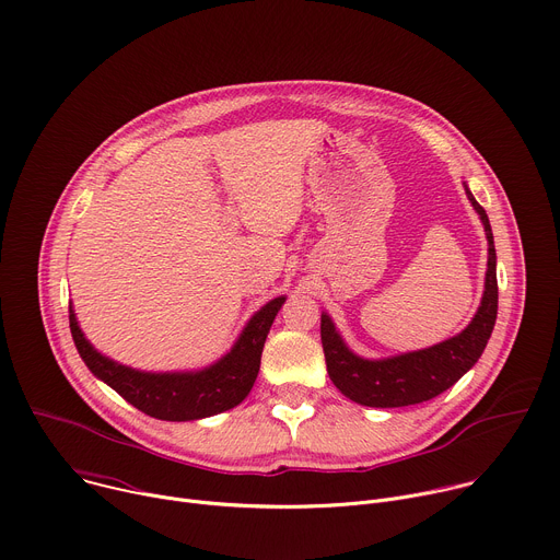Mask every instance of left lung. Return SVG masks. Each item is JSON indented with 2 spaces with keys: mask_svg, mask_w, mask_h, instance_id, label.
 <instances>
[{
  "mask_svg": "<svg viewBox=\"0 0 560 560\" xmlns=\"http://www.w3.org/2000/svg\"><path fill=\"white\" fill-rule=\"evenodd\" d=\"M467 199L481 217L488 234V272L486 292L474 314L471 324L456 337L419 350L398 354L392 359L368 361L348 350L328 314H322V343L326 365L332 383L352 398L354 404L368 408H404L430 401L447 387H452L478 359H481L488 339L497 324L499 283H497V250L488 212L465 188Z\"/></svg>",
  "mask_w": 560,
  "mask_h": 560,
  "instance_id": "1",
  "label": "left lung"
}]
</instances>
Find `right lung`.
Listing matches in <instances>:
<instances>
[{
  "mask_svg": "<svg viewBox=\"0 0 560 560\" xmlns=\"http://www.w3.org/2000/svg\"><path fill=\"white\" fill-rule=\"evenodd\" d=\"M285 296L266 303L244 328L234 348L214 365L199 372H139L100 354L79 330L70 305L72 341L89 370L121 394L130 406L162 421H197L238 406L253 389L266 337Z\"/></svg>",
  "mask_w": 560,
  "mask_h": 560,
  "instance_id": "add662e5",
  "label": "right lung"
}]
</instances>
